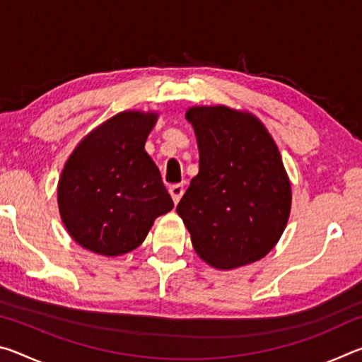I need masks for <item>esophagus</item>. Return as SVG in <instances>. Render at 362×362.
<instances>
[{"instance_id":"esophagus-1","label":"esophagus","mask_w":362,"mask_h":362,"mask_svg":"<svg viewBox=\"0 0 362 362\" xmlns=\"http://www.w3.org/2000/svg\"><path fill=\"white\" fill-rule=\"evenodd\" d=\"M183 192H185V189H183V185H180V183L169 187V193H170V196H173L175 204L180 201V198L183 196Z\"/></svg>"}]
</instances>
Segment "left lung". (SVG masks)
<instances>
[{"instance_id":"left-lung-1","label":"left lung","mask_w":362,"mask_h":362,"mask_svg":"<svg viewBox=\"0 0 362 362\" xmlns=\"http://www.w3.org/2000/svg\"><path fill=\"white\" fill-rule=\"evenodd\" d=\"M199 148V173L177 214L201 259L218 269L260 260L283 235L291 183L272 136L249 113L226 107L187 112Z\"/></svg>"}]
</instances>
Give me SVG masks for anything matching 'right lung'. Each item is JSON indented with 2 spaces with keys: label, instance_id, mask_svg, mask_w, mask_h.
<instances>
[{
  "label": "right lung",
  "instance_id": "right-lung-1",
  "mask_svg": "<svg viewBox=\"0 0 362 362\" xmlns=\"http://www.w3.org/2000/svg\"><path fill=\"white\" fill-rule=\"evenodd\" d=\"M155 113L124 112L76 146L62 170L59 209L73 240L95 254L131 252L174 201L146 155Z\"/></svg>",
  "mask_w": 362,
  "mask_h": 362
}]
</instances>
